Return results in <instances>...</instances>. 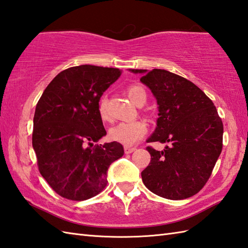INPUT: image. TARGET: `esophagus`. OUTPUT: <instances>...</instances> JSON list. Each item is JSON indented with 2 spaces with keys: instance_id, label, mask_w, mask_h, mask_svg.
Here are the masks:
<instances>
[{
  "instance_id": "obj_1",
  "label": "esophagus",
  "mask_w": 248,
  "mask_h": 248,
  "mask_svg": "<svg viewBox=\"0 0 248 248\" xmlns=\"http://www.w3.org/2000/svg\"><path fill=\"white\" fill-rule=\"evenodd\" d=\"M135 149H136V148H134V147H127V146H125V147H124V154H127V155L132 154V152H133Z\"/></svg>"
}]
</instances>
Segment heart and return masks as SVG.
<instances>
[{
    "instance_id": "heart-1",
    "label": "heart",
    "mask_w": 248,
    "mask_h": 248,
    "mask_svg": "<svg viewBox=\"0 0 248 248\" xmlns=\"http://www.w3.org/2000/svg\"><path fill=\"white\" fill-rule=\"evenodd\" d=\"M127 94L129 99L134 104L139 105L141 102L145 103L147 93L145 88L140 85H131L127 88ZM99 116L101 120L108 121L109 115L108 110V100L102 98L98 107ZM147 133V125L144 121L135 120L130 123H120L109 130V139L117 141L124 146H133L144 138Z\"/></svg>"
}]
</instances>
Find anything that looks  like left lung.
<instances>
[{
  "mask_svg": "<svg viewBox=\"0 0 248 248\" xmlns=\"http://www.w3.org/2000/svg\"><path fill=\"white\" fill-rule=\"evenodd\" d=\"M140 73L159 104L155 131L148 143H168L163 151L148 146L151 160L141 171L146 187L171 200L197 194L211 176L223 148V121L212 100L191 81L164 69Z\"/></svg>",
  "mask_w": 248,
  "mask_h": 248,
  "instance_id": "left-lung-1",
  "label": "left lung"
}]
</instances>
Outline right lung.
<instances>
[{
	"label": "right lung",
	"instance_id": "right-lung-1",
	"mask_svg": "<svg viewBox=\"0 0 248 248\" xmlns=\"http://www.w3.org/2000/svg\"><path fill=\"white\" fill-rule=\"evenodd\" d=\"M118 68L82 65L51 81L36 105L33 148L38 170L60 196L81 202L107 186L109 165L124 155L117 141L96 145L107 134L98 107L118 80Z\"/></svg>",
	"mask_w": 248,
	"mask_h": 248
}]
</instances>
